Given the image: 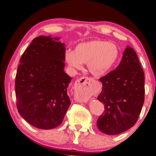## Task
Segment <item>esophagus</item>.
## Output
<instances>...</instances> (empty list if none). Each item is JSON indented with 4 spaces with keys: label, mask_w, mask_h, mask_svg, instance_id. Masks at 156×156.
I'll return each mask as SVG.
<instances>
[{
    "label": "esophagus",
    "mask_w": 156,
    "mask_h": 156,
    "mask_svg": "<svg viewBox=\"0 0 156 156\" xmlns=\"http://www.w3.org/2000/svg\"><path fill=\"white\" fill-rule=\"evenodd\" d=\"M92 80V79L87 77H82L78 79L74 85L76 94L80 96L83 99H87L90 96L89 88Z\"/></svg>",
    "instance_id": "esophagus-1"
}]
</instances>
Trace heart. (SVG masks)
Listing matches in <instances>:
<instances>
[{"instance_id":"obj_1","label":"heart","mask_w":156,"mask_h":156,"mask_svg":"<svg viewBox=\"0 0 156 156\" xmlns=\"http://www.w3.org/2000/svg\"><path fill=\"white\" fill-rule=\"evenodd\" d=\"M120 52L115 44L95 39L76 44L73 51L65 53V60L72 68L80 69L87 63L91 74L101 77L110 73L117 65Z\"/></svg>"}]
</instances>
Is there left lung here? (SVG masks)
<instances>
[{"instance_id": "1", "label": "left lung", "mask_w": 156, "mask_h": 156, "mask_svg": "<svg viewBox=\"0 0 156 156\" xmlns=\"http://www.w3.org/2000/svg\"><path fill=\"white\" fill-rule=\"evenodd\" d=\"M102 91L98 100L105 111L97 120L106 135L120 134L133 127L144 101V74L135 51L128 46L115 70L100 78Z\"/></svg>"}]
</instances>
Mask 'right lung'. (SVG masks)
Wrapping results in <instances>:
<instances>
[{
	"instance_id": "right-lung-1",
	"label": "right lung",
	"mask_w": 156,
	"mask_h": 156,
	"mask_svg": "<svg viewBox=\"0 0 156 156\" xmlns=\"http://www.w3.org/2000/svg\"><path fill=\"white\" fill-rule=\"evenodd\" d=\"M60 38H34L22 55L15 80L16 107L27 122L39 129L56 128L70 105L71 78L64 71L65 44Z\"/></svg>"
}]
</instances>
